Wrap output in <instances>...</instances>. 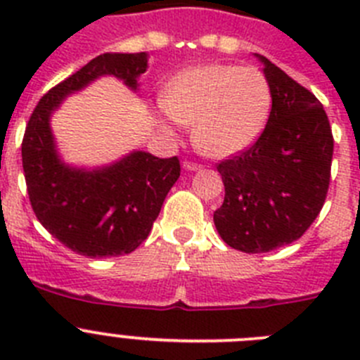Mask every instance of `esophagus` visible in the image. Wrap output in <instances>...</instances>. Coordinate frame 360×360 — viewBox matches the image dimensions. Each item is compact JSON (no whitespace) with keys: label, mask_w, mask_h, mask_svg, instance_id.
Returning a JSON list of instances; mask_svg holds the SVG:
<instances>
[{"label":"esophagus","mask_w":360,"mask_h":360,"mask_svg":"<svg viewBox=\"0 0 360 360\" xmlns=\"http://www.w3.org/2000/svg\"><path fill=\"white\" fill-rule=\"evenodd\" d=\"M182 165L186 167L187 171H196V169H200V167H202L200 164H196V162H191V160H184Z\"/></svg>","instance_id":"obj_1"}]
</instances>
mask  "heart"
I'll return each instance as SVG.
<instances>
[{
    "label": "heart",
    "mask_w": 360,
    "mask_h": 360,
    "mask_svg": "<svg viewBox=\"0 0 360 360\" xmlns=\"http://www.w3.org/2000/svg\"><path fill=\"white\" fill-rule=\"evenodd\" d=\"M165 113L193 126V144L212 158L238 155L262 135L272 106L266 77L254 66L202 65L173 79L162 95Z\"/></svg>",
    "instance_id": "obj_1"
}]
</instances>
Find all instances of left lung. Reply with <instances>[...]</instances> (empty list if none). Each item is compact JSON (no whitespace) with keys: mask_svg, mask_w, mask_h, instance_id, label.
<instances>
[{"mask_svg":"<svg viewBox=\"0 0 360 360\" xmlns=\"http://www.w3.org/2000/svg\"><path fill=\"white\" fill-rule=\"evenodd\" d=\"M257 57L272 94L266 126L250 148L216 165L225 198L214 225L229 247L249 254L279 249L308 231L326 200L333 155L319 98Z\"/></svg>","mask_w":360,"mask_h":360,"instance_id":"obj_1","label":"left lung"}]
</instances>
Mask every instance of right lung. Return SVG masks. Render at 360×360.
I'll return each instance as SVG.
<instances>
[{
  "instance_id": "add662e5",
  "label": "right lung",
  "mask_w": 360,
  "mask_h": 360,
  "mask_svg": "<svg viewBox=\"0 0 360 360\" xmlns=\"http://www.w3.org/2000/svg\"><path fill=\"white\" fill-rule=\"evenodd\" d=\"M148 53H103L39 98L25 129L21 158L30 205L53 238L88 257L129 254L149 236L165 196L180 176L178 157L135 151L103 169H75L57 155L50 115L66 95L101 75L136 90Z\"/></svg>"
}]
</instances>
